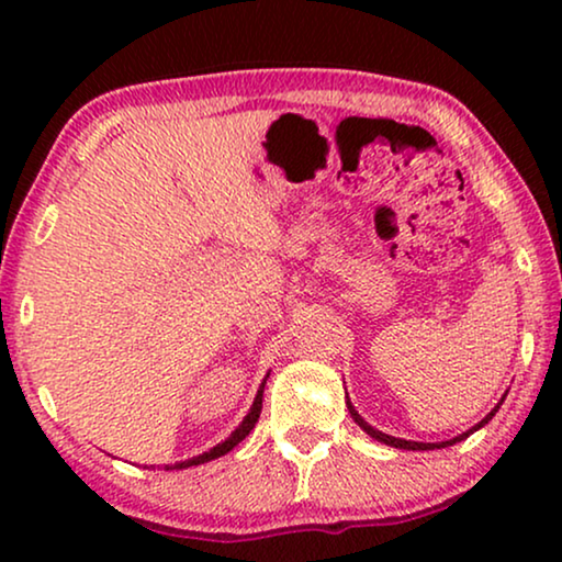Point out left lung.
<instances>
[{"label":"left lung","instance_id":"left-lung-1","mask_svg":"<svg viewBox=\"0 0 562 562\" xmlns=\"http://www.w3.org/2000/svg\"><path fill=\"white\" fill-rule=\"evenodd\" d=\"M502 402H504V398H502ZM348 409H350V417L358 422V427H363L368 435L375 437V440L383 442V445H391V448H398V450H435V448H448V445H456V442H460V440H465L468 435L475 432V429H481L483 425H486V422H488L491 417H494V414L498 412V406H496V409L491 412V414H486V419H481L479 425H475L473 429H468V432H463V435H460V437H452V440H448V442H412V440H398V437L383 435V432H379V429H373L371 425H368V422H366L363 417H360V414L356 412V406L350 404V398H348Z\"/></svg>","mask_w":562,"mask_h":562}]
</instances>
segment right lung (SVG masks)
I'll return each instance as SVG.
<instances>
[{"label": "right lung", "instance_id": "1", "mask_svg": "<svg viewBox=\"0 0 562 562\" xmlns=\"http://www.w3.org/2000/svg\"><path fill=\"white\" fill-rule=\"evenodd\" d=\"M263 386H266V381L260 383V389H258V396H256V402H252V406H250V412H248V417H245L243 422H240V427L235 429L233 435L227 437L225 442H220L217 448H212L210 452H202V456H196V458H191V460H183V463H176L173 468H189V465H202V463H206V460H214V458H220V456H225V452H229L235 448L237 442H243L245 437L250 435V429L256 427V422H258V417H260V409H263ZM168 471V468H166Z\"/></svg>", "mask_w": 562, "mask_h": 562}]
</instances>
